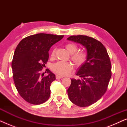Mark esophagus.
Segmentation results:
<instances>
[{"instance_id":"1","label":"esophagus","mask_w":127,"mask_h":127,"mask_svg":"<svg viewBox=\"0 0 127 127\" xmlns=\"http://www.w3.org/2000/svg\"><path fill=\"white\" fill-rule=\"evenodd\" d=\"M62 78H63V76H59V75H56V79H62Z\"/></svg>"}]
</instances>
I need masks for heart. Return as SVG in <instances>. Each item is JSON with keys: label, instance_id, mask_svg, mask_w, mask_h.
I'll list each match as a JSON object with an SVG mask.
<instances>
[{"label": "heart", "instance_id": "heart-1", "mask_svg": "<svg viewBox=\"0 0 127 127\" xmlns=\"http://www.w3.org/2000/svg\"><path fill=\"white\" fill-rule=\"evenodd\" d=\"M65 48L67 51L71 55V60L74 62V65L77 67H81L86 63L87 60V53L84 51H79L78 47L76 44L72 43H67L65 45ZM55 50L54 49L51 52V57L54 58L55 56ZM73 64L70 62L58 61L53 64L52 66V70L55 73L59 75H67L72 72Z\"/></svg>", "mask_w": 127, "mask_h": 127}]
</instances>
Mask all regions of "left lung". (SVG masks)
I'll list each match as a JSON object with an SVG mask.
<instances>
[{
  "instance_id": "obj_1",
  "label": "left lung",
  "mask_w": 127,
  "mask_h": 127,
  "mask_svg": "<svg viewBox=\"0 0 127 127\" xmlns=\"http://www.w3.org/2000/svg\"><path fill=\"white\" fill-rule=\"evenodd\" d=\"M86 47L87 60L76 75L81 79H71L67 90L69 99L80 107H87L98 101L107 91L112 76L111 62L107 50L101 42L84 35L71 36L67 39Z\"/></svg>"
}]
</instances>
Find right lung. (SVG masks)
Segmentation results:
<instances>
[{"mask_svg":"<svg viewBox=\"0 0 127 127\" xmlns=\"http://www.w3.org/2000/svg\"><path fill=\"white\" fill-rule=\"evenodd\" d=\"M63 37L36 34L24 38L15 48L11 64L14 81L19 94L28 103L40 105L49 98L50 86L55 76L47 69L48 75L43 77L40 71L48 61L50 48Z\"/></svg>","mask_w":127,"mask_h":127,"instance_id":"right-lung-1","label":"right lung"}]
</instances>
